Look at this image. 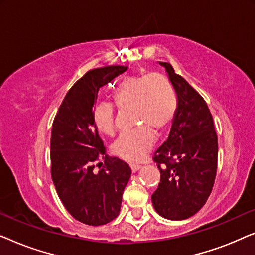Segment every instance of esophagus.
<instances>
[{
    "label": "esophagus",
    "instance_id": "esophagus-1",
    "mask_svg": "<svg viewBox=\"0 0 255 255\" xmlns=\"http://www.w3.org/2000/svg\"><path fill=\"white\" fill-rule=\"evenodd\" d=\"M141 167L139 166V165H131V170H132V173H135V172H138L139 169H140Z\"/></svg>",
    "mask_w": 255,
    "mask_h": 255
}]
</instances>
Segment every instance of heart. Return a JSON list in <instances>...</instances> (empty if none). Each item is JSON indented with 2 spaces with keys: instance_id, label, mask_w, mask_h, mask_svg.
Listing matches in <instances>:
<instances>
[{
  "instance_id": "b5f03b06",
  "label": "heart",
  "mask_w": 255,
  "mask_h": 255,
  "mask_svg": "<svg viewBox=\"0 0 255 255\" xmlns=\"http://www.w3.org/2000/svg\"><path fill=\"white\" fill-rule=\"evenodd\" d=\"M113 100L117 107L133 110V123L138 127L118 137L113 145L114 154L128 162H140L155 144L154 130L165 131L173 123L177 108L175 90L168 78L159 73L128 75L114 89ZM93 120L101 133L114 134L115 110L110 103L97 104Z\"/></svg>"
}]
</instances>
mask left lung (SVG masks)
<instances>
[{
	"label": "left lung",
	"instance_id": "left-lung-1",
	"mask_svg": "<svg viewBox=\"0 0 255 255\" xmlns=\"http://www.w3.org/2000/svg\"><path fill=\"white\" fill-rule=\"evenodd\" d=\"M159 65L165 68L175 90L177 108L168 138L154 153L161 177L152 203L161 217L182 221L201 210L214 187L217 134L210 110L200 94L168 62Z\"/></svg>",
	"mask_w": 255,
	"mask_h": 255
}]
</instances>
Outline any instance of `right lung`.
<instances>
[{
  "label": "right lung",
  "mask_w": 255,
  "mask_h": 255,
  "mask_svg": "<svg viewBox=\"0 0 255 255\" xmlns=\"http://www.w3.org/2000/svg\"><path fill=\"white\" fill-rule=\"evenodd\" d=\"M127 69L125 66H107L87 72L69 89L52 125V180L67 211L87 225H103L117 217L131 177L127 162L106 155L93 120L101 87ZM100 158L105 165L95 172V163Z\"/></svg>",
  "instance_id": "add662e5"
}]
</instances>
